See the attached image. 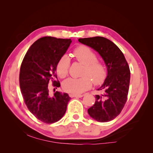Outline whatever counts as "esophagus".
Wrapping results in <instances>:
<instances>
[{
    "label": "esophagus",
    "instance_id": "esophagus-1",
    "mask_svg": "<svg viewBox=\"0 0 153 153\" xmlns=\"http://www.w3.org/2000/svg\"><path fill=\"white\" fill-rule=\"evenodd\" d=\"M69 97L71 98H82L83 97V95L81 94H78V95H76V94H69Z\"/></svg>",
    "mask_w": 153,
    "mask_h": 153
}]
</instances>
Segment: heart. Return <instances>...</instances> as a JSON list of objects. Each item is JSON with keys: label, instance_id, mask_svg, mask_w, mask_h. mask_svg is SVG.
Segmentation results:
<instances>
[{"label": "heart", "instance_id": "obj_1", "mask_svg": "<svg viewBox=\"0 0 153 153\" xmlns=\"http://www.w3.org/2000/svg\"><path fill=\"white\" fill-rule=\"evenodd\" d=\"M74 55L76 60L84 65L82 77L68 78L63 83V88L71 94H79L90 88L93 83L101 84L107 77V69L102 62L97 60V55L86 46H80L75 49ZM70 59L64 55L56 64V70L60 77H65L68 74Z\"/></svg>", "mask_w": 153, "mask_h": 153}]
</instances>
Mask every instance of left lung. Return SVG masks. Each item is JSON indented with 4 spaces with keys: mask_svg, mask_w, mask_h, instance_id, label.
<instances>
[{
    "mask_svg": "<svg viewBox=\"0 0 153 153\" xmlns=\"http://www.w3.org/2000/svg\"><path fill=\"white\" fill-rule=\"evenodd\" d=\"M79 42L98 52L107 67V76L98 90L94 105L88 109L90 117L99 122H108L120 115L128 98L130 71L122 52L107 38L96 36L79 38Z\"/></svg>",
    "mask_w": 153,
    "mask_h": 153,
    "instance_id": "obj_1",
    "label": "left lung"
}]
</instances>
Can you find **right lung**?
Returning a JSON list of instances; mask_svg holds the SVG:
<instances>
[{"label":"right lung","mask_w":153,"mask_h":153,"mask_svg":"<svg viewBox=\"0 0 153 153\" xmlns=\"http://www.w3.org/2000/svg\"><path fill=\"white\" fill-rule=\"evenodd\" d=\"M71 43V39L40 38L28 49L21 65L19 85L24 102L30 112L44 123L60 120L71 99L68 94L58 91L51 95L48 88L50 80L54 87L61 86L56 81V64Z\"/></svg>","instance_id":"1"}]
</instances>
